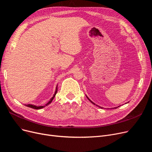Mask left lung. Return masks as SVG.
I'll list each match as a JSON object with an SVG mask.
<instances>
[{
	"mask_svg": "<svg viewBox=\"0 0 152 152\" xmlns=\"http://www.w3.org/2000/svg\"><path fill=\"white\" fill-rule=\"evenodd\" d=\"M86 98H88V99H89V101H90V102H91V103H93V104H95V103H93V102H91V100H90V99H89V98H88V96H86ZM128 103H129V102H128ZM96 106H98V107H101V108H103V107H100V106H98V105H96ZM120 106H121V105H120ZM118 106V107H113V109H114V108H115H115H117V107H119V106ZM111 109H112V108H111Z\"/></svg>",
	"mask_w": 152,
	"mask_h": 152,
	"instance_id": "obj_1",
	"label": "left lung"
}]
</instances>
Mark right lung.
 I'll return each instance as SVG.
<instances>
[{"label": "right lung", "instance_id": "obj_1", "mask_svg": "<svg viewBox=\"0 0 152 152\" xmlns=\"http://www.w3.org/2000/svg\"><path fill=\"white\" fill-rule=\"evenodd\" d=\"M57 92V86H56V91H55L54 94L53 95V96L51 98H50V100L49 101V102H48L45 105H44V106H36V105L31 104H25V106H28V107H31V108H33V109H35V110H39V109H41V108L45 107V106H46L49 105V104L51 103L52 101H53V99L54 98V97H55V96H56V95Z\"/></svg>", "mask_w": 152, "mask_h": 152}]
</instances>
